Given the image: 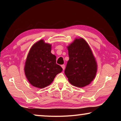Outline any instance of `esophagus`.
I'll return each instance as SVG.
<instances>
[{
  "mask_svg": "<svg viewBox=\"0 0 121 121\" xmlns=\"http://www.w3.org/2000/svg\"><path fill=\"white\" fill-rule=\"evenodd\" d=\"M61 67H62V68L63 70H65V65H61Z\"/></svg>",
  "mask_w": 121,
  "mask_h": 121,
  "instance_id": "34e87169",
  "label": "esophagus"
}]
</instances>
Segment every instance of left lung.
Listing matches in <instances>:
<instances>
[{"mask_svg": "<svg viewBox=\"0 0 121 121\" xmlns=\"http://www.w3.org/2000/svg\"><path fill=\"white\" fill-rule=\"evenodd\" d=\"M69 60L65 75L71 84L82 87L93 80L97 70V63L91 48L83 38L76 39L68 46Z\"/></svg>", "mask_w": 121, "mask_h": 121, "instance_id": "1", "label": "left lung"}]
</instances>
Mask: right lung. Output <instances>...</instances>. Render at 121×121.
I'll return each mask as SVG.
<instances>
[{"label":"right lung","mask_w":121,"mask_h":121,"mask_svg":"<svg viewBox=\"0 0 121 121\" xmlns=\"http://www.w3.org/2000/svg\"><path fill=\"white\" fill-rule=\"evenodd\" d=\"M51 46L40 40L31 47L28 54L24 71L28 81L35 87L42 89L49 85L62 71L56 63V56L51 53Z\"/></svg>","instance_id":"1"}]
</instances>
